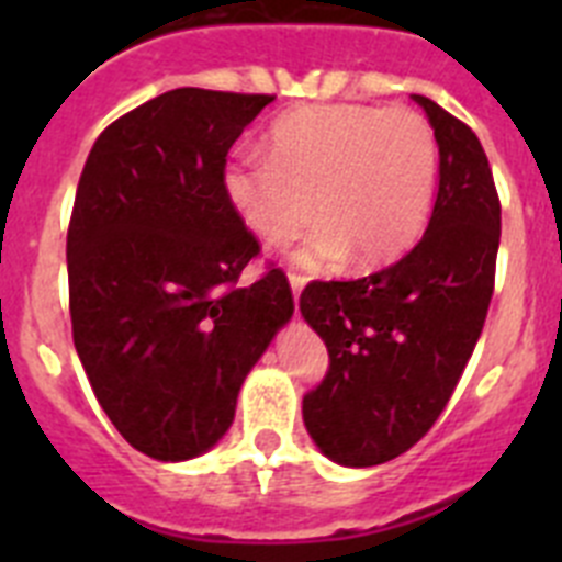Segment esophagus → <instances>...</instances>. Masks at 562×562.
<instances>
[{
	"instance_id": "34e87169",
	"label": "esophagus",
	"mask_w": 562,
	"mask_h": 562,
	"mask_svg": "<svg viewBox=\"0 0 562 562\" xmlns=\"http://www.w3.org/2000/svg\"><path fill=\"white\" fill-rule=\"evenodd\" d=\"M290 286H292V297H295V306H297V297H301V290L306 286V276H301V272H290Z\"/></svg>"
}]
</instances>
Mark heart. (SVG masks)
<instances>
[{
  "instance_id": "b5f03b06",
  "label": "heart",
  "mask_w": 562,
  "mask_h": 562,
  "mask_svg": "<svg viewBox=\"0 0 562 562\" xmlns=\"http://www.w3.org/2000/svg\"><path fill=\"white\" fill-rule=\"evenodd\" d=\"M439 143L408 106L317 103L270 128L267 154L238 151L222 171L227 205L267 241L317 225L292 261L329 267L389 265L408 252L430 220Z\"/></svg>"
}]
</instances>
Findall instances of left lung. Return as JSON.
Masks as SVG:
<instances>
[{"mask_svg":"<svg viewBox=\"0 0 562 562\" xmlns=\"http://www.w3.org/2000/svg\"><path fill=\"white\" fill-rule=\"evenodd\" d=\"M439 143L428 231L396 265L357 281H312L301 315L329 351L304 396V425L342 467H374L414 448L448 405L484 329L495 284L501 202L470 126L425 95Z\"/></svg>","mask_w":562,"mask_h":562,"instance_id":"1","label":"left lung"}]
</instances>
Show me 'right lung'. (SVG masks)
<instances>
[{
	"label": "right lung",
	"mask_w": 562,
	"mask_h": 562,
	"mask_svg": "<svg viewBox=\"0 0 562 562\" xmlns=\"http://www.w3.org/2000/svg\"><path fill=\"white\" fill-rule=\"evenodd\" d=\"M272 101L171 89L103 128L78 182L72 340L114 428L157 461L227 434L241 382L295 312L281 270L236 286L258 241L222 191L227 151Z\"/></svg>",
	"instance_id": "1"
}]
</instances>
